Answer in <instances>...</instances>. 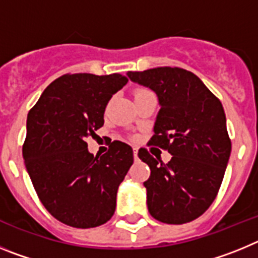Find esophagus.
I'll use <instances>...</instances> for the list:
<instances>
[{
  "mask_svg": "<svg viewBox=\"0 0 258 258\" xmlns=\"http://www.w3.org/2000/svg\"><path fill=\"white\" fill-rule=\"evenodd\" d=\"M133 156H134V159H138V150L137 149H134V151H133Z\"/></svg>",
  "mask_w": 258,
  "mask_h": 258,
  "instance_id": "34e87169",
  "label": "esophagus"
}]
</instances>
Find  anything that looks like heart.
<instances>
[{"instance_id": "1", "label": "heart", "mask_w": 258, "mask_h": 258, "mask_svg": "<svg viewBox=\"0 0 258 258\" xmlns=\"http://www.w3.org/2000/svg\"><path fill=\"white\" fill-rule=\"evenodd\" d=\"M145 92H149V90H146V89H138L136 92V94H140V93H145Z\"/></svg>"}]
</instances>
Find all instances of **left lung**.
<instances>
[{
    "label": "left lung",
    "instance_id": "8db88e82",
    "mask_svg": "<svg viewBox=\"0 0 258 258\" xmlns=\"http://www.w3.org/2000/svg\"><path fill=\"white\" fill-rule=\"evenodd\" d=\"M127 76L156 93L160 111L150 145L172 155L164 164L146 149L138 151L151 169L143 182L150 214L170 225L194 221L217 197L231 152L222 104L197 75L183 68L131 71Z\"/></svg>",
    "mask_w": 258,
    "mask_h": 258
}]
</instances>
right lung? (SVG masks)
Returning <instances> with one entry per match:
<instances>
[{
	"label": "right lung",
	"mask_w": 258,
	"mask_h": 258,
	"mask_svg": "<svg viewBox=\"0 0 258 258\" xmlns=\"http://www.w3.org/2000/svg\"><path fill=\"white\" fill-rule=\"evenodd\" d=\"M126 83L120 74L63 75L27 116V172L47 212L68 226H101L115 213L117 188L133 164V150L113 141L106 154L94 156L85 138L103 126L107 103Z\"/></svg>",
	"instance_id": "obj_1"
}]
</instances>
